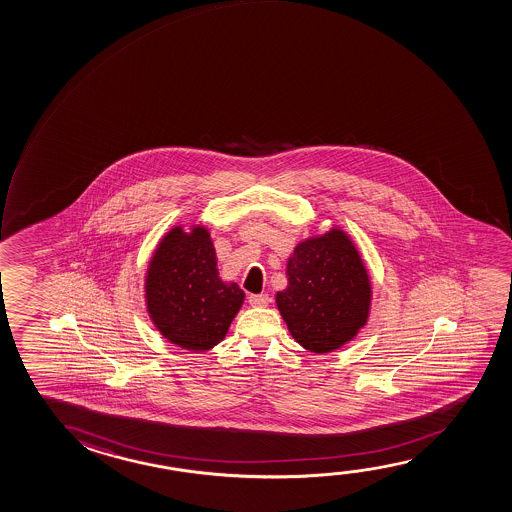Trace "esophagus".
I'll return each mask as SVG.
<instances>
[{
    "mask_svg": "<svg viewBox=\"0 0 512 512\" xmlns=\"http://www.w3.org/2000/svg\"><path fill=\"white\" fill-rule=\"evenodd\" d=\"M248 301H250V304H252V306H260V308H262V306H267L271 299H269V296H267V294H252Z\"/></svg>",
    "mask_w": 512,
    "mask_h": 512,
    "instance_id": "obj_1",
    "label": "esophagus"
}]
</instances>
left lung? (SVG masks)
Segmentation results:
<instances>
[{
	"instance_id": "8db88e82",
	"label": "left lung",
	"mask_w": 512,
	"mask_h": 512,
	"mask_svg": "<svg viewBox=\"0 0 512 512\" xmlns=\"http://www.w3.org/2000/svg\"><path fill=\"white\" fill-rule=\"evenodd\" d=\"M287 280V289L276 292V306L303 349L329 354L368 324L370 273L340 227L299 241L287 260Z\"/></svg>"
}]
</instances>
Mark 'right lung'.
I'll list each match as a JSON object with an SVG mask.
<instances>
[{
	"label": "right lung",
	"instance_id": "right-lung-1",
	"mask_svg": "<svg viewBox=\"0 0 512 512\" xmlns=\"http://www.w3.org/2000/svg\"><path fill=\"white\" fill-rule=\"evenodd\" d=\"M245 297L236 282L220 278L208 227L174 225L158 241L144 276V301L165 340L190 352L213 349Z\"/></svg>",
	"mask_w": 512,
	"mask_h": 512
}]
</instances>
